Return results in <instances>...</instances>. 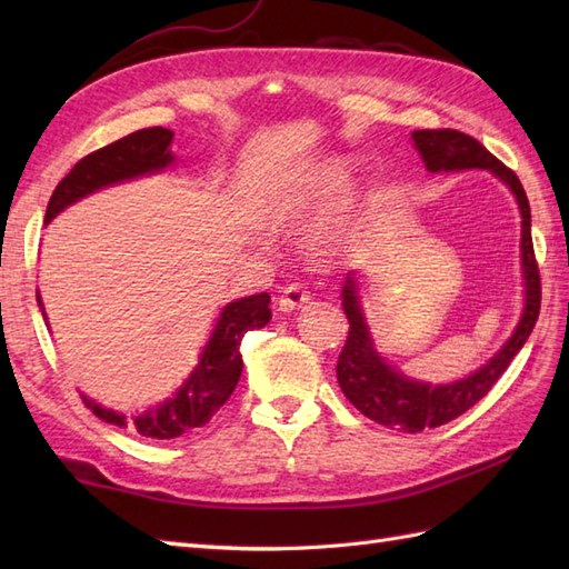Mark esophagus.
<instances>
[{"mask_svg":"<svg viewBox=\"0 0 569 569\" xmlns=\"http://www.w3.org/2000/svg\"><path fill=\"white\" fill-rule=\"evenodd\" d=\"M308 300H310L308 291H303V288H300V286H286L283 291H281V296H278V310H281V312H296V310L303 308Z\"/></svg>","mask_w":569,"mask_h":569,"instance_id":"34e87169","label":"esophagus"}]
</instances>
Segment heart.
<instances>
[{"mask_svg": "<svg viewBox=\"0 0 569 569\" xmlns=\"http://www.w3.org/2000/svg\"><path fill=\"white\" fill-rule=\"evenodd\" d=\"M349 180L352 176L342 161L318 166L316 171H308L306 176H298L271 190V196L263 200L261 212L276 227L303 224L340 200L349 190ZM316 244L328 247V232H320Z\"/></svg>", "mask_w": 569, "mask_h": 569, "instance_id": "heart-1", "label": "heart"}]
</instances>
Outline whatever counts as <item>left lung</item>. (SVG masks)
<instances>
[{
	"instance_id": "8db88e82",
	"label": "left lung",
	"mask_w": 569,
	"mask_h": 569,
	"mask_svg": "<svg viewBox=\"0 0 569 569\" xmlns=\"http://www.w3.org/2000/svg\"><path fill=\"white\" fill-rule=\"evenodd\" d=\"M416 151L430 173L452 171H489L503 186H509L521 212V273H523V310L521 320L513 328L509 340L493 355L487 365H481L469 377L450 383H428L410 379L401 369L386 361V357L373 345L369 322L361 308L357 271L347 273L342 286V308L349 320L347 345L337 361V381L342 393L349 398L359 413L377 420L379 426L403 432H420L426 428H438L455 420L489 393V389L501 373L509 369L513 357L521 352L530 332L536 328L540 312V276L533 253V237H530V204L521 180L506 168L499 159L471 139L455 129H420L410 134Z\"/></svg>"
}]
</instances>
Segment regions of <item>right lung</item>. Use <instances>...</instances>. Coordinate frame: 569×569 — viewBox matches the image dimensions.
<instances>
[{
	"label": "right lung",
	"instance_id": "add662e5",
	"mask_svg": "<svg viewBox=\"0 0 569 569\" xmlns=\"http://www.w3.org/2000/svg\"><path fill=\"white\" fill-rule=\"evenodd\" d=\"M173 131L163 127L139 129L134 134L119 139L110 147L92 151L84 156L82 161L72 166V171L56 186L51 200L46 208V224L56 220L70 204L78 200L92 196L102 188H110L117 183H127L141 176L161 173L166 168L176 163V156L171 151ZM36 303H39L43 320L46 308L41 293H36ZM271 296L257 293L232 300L220 312V318L214 320V328L210 332V340L204 342L200 359L196 369L190 371V377L183 381V386L163 403L151 406L139 416H124L117 413L112 408H104L94 403L92 398L82 396V403L88 406L100 420L110 422L117 428H131L143 438L153 440H171L178 435L190 432L196 428H202L204 422L224 406V401L237 389V381L241 377V337L251 330H261L263 325L271 320Z\"/></svg>",
	"mask_w": 569,
	"mask_h": 569
}]
</instances>
